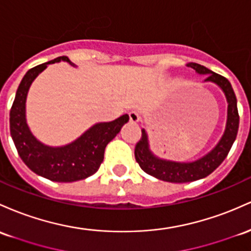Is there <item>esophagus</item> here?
<instances>
[{
  "label": "esophagus",
  "instance_id": "esophagus-1",
  "mask_svg": "<svg viewBox=\"0 0 251 251\" xmlns=\"http://www.w3.org/2000/svg\"><path fill=\"white\" fill-rule=\"evenodd\" d=\"M128 115H130V121L131 123H138V121L140 120V115H139V113L137 112V111H132V112H130L128 113Z\"/></svg>",
  "mask_w": 251,
  "mask_h": 251
}]
</instances>
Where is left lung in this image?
<instances>
[{
    "label": "left lung",
    "instance_id": "8db88e82",
    "mask_svg": "<svg viewBox=\"0 0 251 251\" xmlns=\"http://www.w3.org/2000/svg\"><path fill=\"white\" fill-rule=\"evenodd\" d=\"M189 68L194 69L199 75H206L203 82L217 84L224 93L227 102V117L224 133L216 147L206 155L192 162H176L161 158L151 151L149 136L145 128H142V138L134 149V157L139 167L149 175L173 183H184L200 180L213 173L222 162L226 158L228 151L235 142L238 132L239 115L237 109V99L231 83L225 77L213 73L210 69L197 63H188Z\"/></svg>",
    "mask_w": 251,
    "mask_h": 251
}]
</instances>
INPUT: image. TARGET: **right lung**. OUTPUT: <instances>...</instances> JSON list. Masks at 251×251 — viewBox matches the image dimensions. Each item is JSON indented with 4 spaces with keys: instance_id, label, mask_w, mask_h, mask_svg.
Here are the masks:
<instances>
[{
    "instance_id": "obj_1",
    "label": "right lung",
    "mask_w": 251,
    "mask_h": 251,
    "mask_svg": "<svg viewBox=\"0 0 251 251\" xmlns=\"http://www.w3.org/2000/svg\"><path fill=\"white\" fill-rule=\"evenodd\" d=\"M59 62L76 67L67 56H63L32 68L24 76L10 109V136L19 156L33 173L54 182H74L84 180L98 172L107 144L119 133L130 118L124 114L109 123L95 124L74 142L62 147H50L41 143L27 124V94L38 75L49 64Z\"/></svg>"
}]
</instances>
